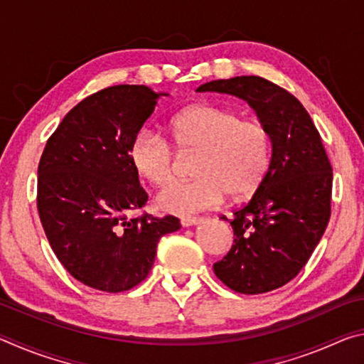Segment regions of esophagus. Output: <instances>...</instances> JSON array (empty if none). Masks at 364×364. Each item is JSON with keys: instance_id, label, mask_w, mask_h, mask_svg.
<instances>
[{"instance_id": "esophagus-1", "label": "esophagus", "mask_w": 364, "mask_h": 364, "mask_svg": "<svg viewBox=\"0 0 364 364\" xmlns=\"http://www.w3.org/2000/svg\"><path fill=\"white\" fill-rule=\"evenodd\" d=\"M200 218H196V217H188V218H183L181 220V225L184 226V228H189V226H196V225H199L200 223Z\"/></svg>"}]
</instances>
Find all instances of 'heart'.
Masks as SVG:
<instances>
[{
	"label": "heart",
	"instance_id": "b5f03b06",
	"mask_svg": "<svg viewBox=\"0 0 364 364\" xmlns=\"http://www.w3.org/2000/svg\"><path fill=\"white\" fill-rule=\"evenodd\" d=\"M175 143L199 149L191 180L170 181L156 196L162 212L189 217L223 204L226 194L241 199L260 188L271 165L273 143L263 122L242 119L236 110L196 104L170 120ZM134 171L151 184H164L173 173V149L154 128L139 130L128 149Z\"/></svg>",
	"mask_w": 364,
	"mask_h": 364
}]
</instances>
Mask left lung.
<instances>
[{
    "label": "left lung",
    "mask_w": 364,
    "mask_h": 364,
    "mask_svg": "<svg viewBox=\"0 0 364 364\" xmlns=\"http://www.w3.org/2000/svg\"><path fill=\"white\" fill-rule=\"evenodd\" d=\"M197 91L247 101L271 133L268 173L234 212V244L213 271L236 292L274 291L300 273L329 223L332 167L321 136L297 97L262 77L213 80Z\"/></svg>",
    "instance_id": "8db88e82"
}]
</instances>
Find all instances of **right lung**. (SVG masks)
<instances>
[{"label": "right lung", "instance_id": "1", "mask_svg": "<svg viewBox=\"0 0 364 364\" xmlns=\"http://www.w3.org/2000/svg\"><path fill=\"white\" fill-rule=\"evenodd\" d=\"M160 96L144 85H117L78 102L48 139L38 165L43 230L64 268L85 286L123 292L146 279L175 217L127 212L147 200L128 157Z\"/></svg>", "mask_w": 364, "mask_h": 364}]
</instances>
